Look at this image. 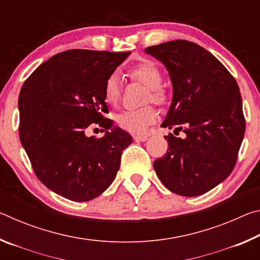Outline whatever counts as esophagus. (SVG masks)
Returning <instances> with one entry per match:
<instances>
[{
  "label": "esophagus",
  "instance_id": "34e87169",
  "mask_svg": "<svg viewBox=\"0 0 260 260\" xmlns=\"http://www.w3.org/2000/svg\"><path fill=\"white\" fill-rule=\"evenodd\" d=\"M133 139L136 141V142H144V141L148 140V135H134Z\"/></svg>",
  "mask_w": 260,
  "mask_h": 260
}]
</instances>
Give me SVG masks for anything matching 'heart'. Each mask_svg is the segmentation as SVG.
I'll use <instances>...</instances> for the list:
<instances>
[{
    "instance_id": "b5f03b06",
    "label": "heart",
    "mask_w": 260,
    "mask_h": 260,
    "mask_svg": "<svg viewBox=\"0 0 260 260\" xmlns=\"http://www.w3.org/2000/svg\"><path fill=\"white\" fill-rule=\"evenodd\" d=\"M129 74L135 80L149 88L147 99L155 103H161L165 100V91L161 89V72L157 65L150 60H142L129 70ZM104 99L109 104L114 105L120 99V81L118 74L112 73L104 83ZM157 119V113L152 108L128 109L116 116L117 124L122 129L134 134H142L148 126Z\"/></svg>"
}]
</instances>
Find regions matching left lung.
I'll return each instance as SVG.
<instances>
[{"label": "left lung", "instance_id": "left-lung-1", "mask_svg": "<svg viewBox=\"0 0 260 260\" xmlns=\"http://www.w3.org/2000/svg\"><path fill=\"white\" fill-rule=\"evenodd\" d=\"M144 51L164 64L172 82V103L161 126L186 135L165 136L166 155L153 161L157 177L178 195L208 192L232 173L243 141L239 85L211 52L193 42L169 41Z\"/></svg>", "mask_w": 260, "mask_h": 260}]
</instances>
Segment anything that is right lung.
Here are the masks:
<instances>
[{
    "label": "right lung",
    "mask_w": 260,
    "mask_h": 260,
    "mask_svg": "<svg viewBox=\"0 0 260 260\" xmlns=\"http://www.w3.org/2000/svg\"><path fill=\"white\" fill-rule=\"evenodd\" d=\"M72 49L42 63L21 87L19 138L38 179L74 202L94 200L116 178L122 150L133 138L114 126L104 99V83L128 55ZM99 123L102 138L87 137Z\"/></svg>",
    "instance_id": "obj_1"
}]
</instances>
